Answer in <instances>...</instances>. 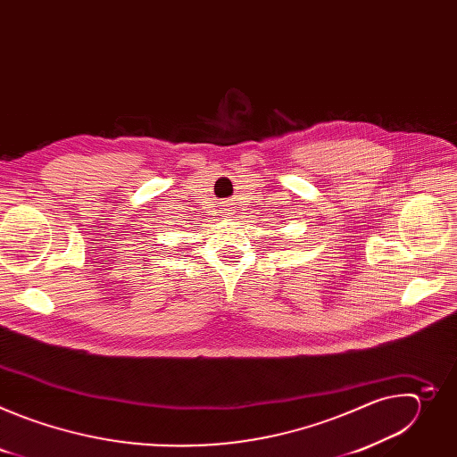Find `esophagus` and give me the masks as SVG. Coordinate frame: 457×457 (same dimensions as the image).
<instances>
[{"instance_id":"1","label":"esophagus","mask_w":457,"mask_h":457,"mask_svg":"<svg viewBox=\"0 0 457 457\" xmlns=\"http://www.w3.org/2000/svg\"><path fill=\"white\" fill-rule=\"evenodd\" d=\"M229 212H231V210H229V204H228V206H226V208H224V210H222V213H226V215H229Z\"/></svg>"}]
</instances>
